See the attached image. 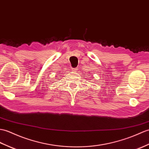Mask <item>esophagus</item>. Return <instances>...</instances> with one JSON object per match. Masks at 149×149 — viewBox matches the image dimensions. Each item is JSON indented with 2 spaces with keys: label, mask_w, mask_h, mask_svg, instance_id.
I'll return each mask as SVG.
<instances>
[{
  "label": "esophagus",
  "mask_w": 149,
  "mask_h": 149,
  "mask_svg": "<svg viewBox=\"0 0 149 149\" xmlns=\"http://www.w3.org/2000/svg\"><path fill=\"white\" fill-rule=\"evenodd\" d=\"M72 70L74 72H77L78 70V68H72Z\"/></svg>",
  "instance_id": "1"
}]
</instances>
